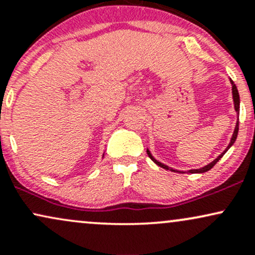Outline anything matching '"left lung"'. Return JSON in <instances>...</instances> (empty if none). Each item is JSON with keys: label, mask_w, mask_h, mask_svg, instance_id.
I'll use <instances>...</instances> for the list:
<instances>
[{"label": "left lung", "mask_w": 255, "mask_h": 255, "mask_svg": "<svg viewBox=\"0 0 255 255\" xmlns=\"http://www.w3.org/2000/svg\"><path fill=\"white\" fill-rule=\"evenodd\" d=\"M230 81H231V86H233V98H234V104H235V110H236V113H238V124H236L235 130H234V134H233V137H231V140H230V144H229V146H228L227 148H225L223 153H221V154H219V156H218L217 158H216V159L213 160V162L210 163V164H207L206 166H204V168H200V169H194V170H189L188 172H191V174H195V172H205V171H209L210 169H212L213 166H215L216 163H217L218 160L221 159V158L224 156V153H225V152H227L228 150H229V148H230V146L233 145L234 142H235L236 137H238V133H239V113H240V96H239V91H238V89H236V85L234 84V81H233V80H230ZM147 154H148V157H150L151 159L153 160V162L156 163L157 165L162 166V168L166 169V170H169V169H170V168H169V166H166V165L163 164V163L158 162V160L154 159V158L152 157V154L150 153V151H148V150H147ZM171 170H172V169H171ZM172 171H175V170H172Z\"/></svg>", "instance_id": "1"}]
</instances>
